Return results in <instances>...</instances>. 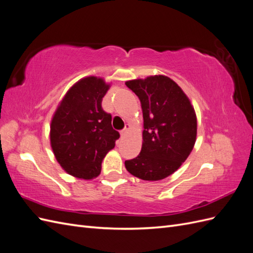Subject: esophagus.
Returning a JSON list of instances; mask_svg holds the SVG:
<instances>
[{
	"instance_id": "esophagus-1",
	"label": "esophagus",
	"mask_w": 253,
	"mask_h": 253,
	"mask_svg": "<svg viewBox=\"0 0 253 253\" xmlns=\"http://www.w3.org/2000/svg\"><path fill=\"white\" fill-rule=\"evenodd\" d=\"M129 128H131V126H129L128 124L127 125H126V126H125V128L122 129V131L120 132V135H121V137H125L127 133H128V131H129Z\"/></svg>"
}]
</instances>
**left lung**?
<instances>
[{
    "label": "left lung",
    "instance_id": "8db88e82",
    "mask_svg": "<svg viewBox=\"0 0 253 253\" xmlns=\"http://www.w3.org/2000/svg\"><path fill=\"white\" fill-rule=\"evenodd\" d=\"M139 98L143 116L139 155L126 160V170L143 180H160L185 163L196 140L197 120L182 89L167 76L126 81Z\"/></svg>",
    "mask_w": 253,
    "mask_h": 253
}]
</instances>
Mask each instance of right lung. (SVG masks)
<instances>
[{
  "mask_svg": "<svg viewBox=\"0 0 253 253\" xmlns=\"http://www.w3.org/2000/svg\"><path fill=\"white\" fill-rule=\"evenodd\" d=\"M110 88L102 78H83L68 89L50 125V145L63 170L77 178L91 179L100 174L102 160L114 149L119 133L112 116L102 109Z\"/></svg>",
  "mask_w": 253,
  "mask_h": 253,
  "instance_id": "obj_1",
  "label": "right lung"
}]
</instances>
